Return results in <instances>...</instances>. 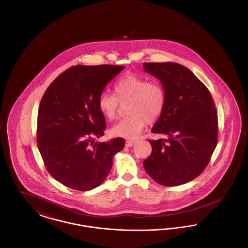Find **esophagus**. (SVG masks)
<instances>
[{"instance_id":"esophagus-1","label":"esophagus","mask_w":248,"mask_h":248,"mask_svg":"<svg viewBox=\"0 0 248 248\" xmlns=\"http://www.w3.org/2000/svg\"><path fill=\"white\" fill-rule=\"evenodd\" d=\"M136 142H137L136 140H126L125 141V146L126 147H132Z\"/></svg>"}]
</instances>
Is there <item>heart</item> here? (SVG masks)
Wrapping results in <instances>:
<instances>
[{"mask_svg":"<svg viewBox=\"0 0 248 248\" xmlns=\"http://www.w3.org/2000/svg\"><path fill=\"white\" fill-rule=\"evenodd\" d=\"M114 94L104 92L98 98V108L105 118H117L122 104L128 114L110 130L113 136L134 140L146 123L153 124L161 117L165 109L166 96L164 87L158 82L135 75L126 74L114 84Z\"/></svg>","mask_w":248,"mask_h":248,"instance_id":"obj_1","label":"heart"}]
</instances>
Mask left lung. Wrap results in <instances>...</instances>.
Masks as SVG:
<instances>
[{
    "label": "left lung",
    "mask_w": 248,
    "mask_h": 248,
    "mask_svg": "<svg viewBox=\"0 0 248 248\" xmlns=\"http://www.w3.org/2000/svg\"><path fill=\"white\" fill-rule=\"evenodd\" d=\"M159 79L166 102L152 132L167 139L151 140L152 154L143 162L157 183L174 187L202 174L217 142V114L207 87L186 67L173 63H143Z\"/></svg>",
    "instance_id": "8db88e82"
}]
</instances>
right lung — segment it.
Returning a JSON list of instances; mask_svg holds the SVG:
<instances>
[{
    "mask_svg": "<svg viewBox=\"0 0 248 248\" xmlns=\"http://www.w3.org/2000/svg\"><path fill=\"white\" fill-rule=\"evenodd\" d=\"M124 66H73L48 86L37 120V145L49 174L64 186L81 191L98 187L124 147L116 138L94 142L104 135L106 121L98 98L107 83Z\"/></svg>",
    "mask_w": 248,
    "mask_h": 248,
    "instance_id": "obj_1",
    "label": "right lung"
}]
</instances>
